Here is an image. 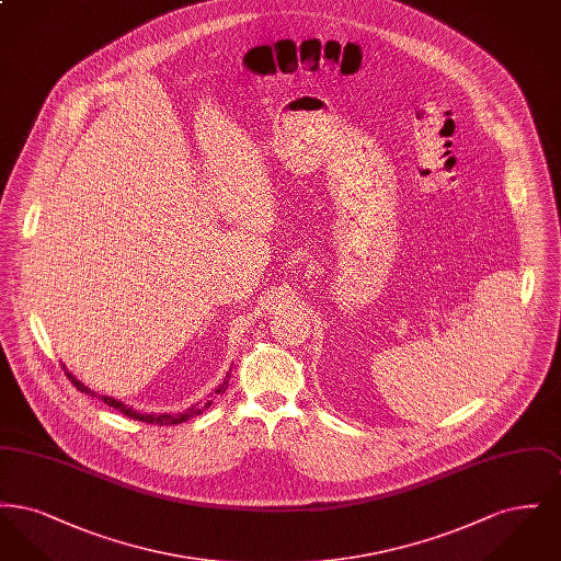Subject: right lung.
Wrapping results in <instances>:
<instances>
[{
  "mask_svg": "<svg viewBox=\"0 0 561 561\" xmlns=\"http://www.w3.org/2000/svg\"><path fill=\"white\" fill-rule=\"evenodd\" d=\"M65 368V366H62ZM231 373V370H229ZM229 373H227V376H225V380L214 389L213 396H220V393H225V389H227V382H229ZM65 374L69 376V380L80 389L81 393H85V396H92V398H96V393L92 391V389H88L83 382H80L73 374L69 373L67 368H65ZM101 400L105 401L107 405H111V408H115V410H119L122 414H126V416H130V419H134V421H142V423H149V425H181V423H185V421H188V419H193V416H197V414H202L210 403H213V400H206L204 403H195V405H191V408H187L185 412H179V414H170V412H163V414H147V412H136V410H133V408H128L124 401L115 400V398H108V396H101Z\"/></svg>",
  "mask_w": 561,
  "mask_h": 561,
  "instance_id": "add662e5",
  "label": "right lung"
}]
</instances>
